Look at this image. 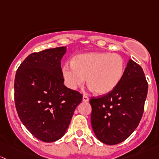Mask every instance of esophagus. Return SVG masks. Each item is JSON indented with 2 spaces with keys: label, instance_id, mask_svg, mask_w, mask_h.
<instances>
[{
  "label": "esophagus",
  "instance_id": "34e87169",
  "mask_svg": "<svg viewBox=\"0 0 159 159\" xmlns=\"http://www.w3.org/2000/svg\"><path fill=\"white\" fill-rule=\"evenodd\" d=\"M83 102H88V101H89V97H88V96H83Z\"/></svg>",
  "mask_w": 159,
  "mask_h": 159
}]
</instances>
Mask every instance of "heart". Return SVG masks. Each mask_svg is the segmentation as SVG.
<instances>
[{"label":"heart","mask_w":159,"mask_h":159,"mask_svg":"<svg viewBox=\"0 0 159 159\" xmlns=\"http://www.w3.org/2000/svg\"><path fill=\"white\" fill-rule=\"evenodd\" d=\"M125 63L123 57L108 52L80 53L71 63L62 68L65 84L75 90L86 83L96 95L103 96L112 92L123 76Z\"/></svg>","instance_id":"1"}]
</instances>
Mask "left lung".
I'll use <instances>...</instances> for the list:
<instances>
[{
    "label": "left lung",
    "mask_w": 159,
    "mask_h": 159,
    "mask_svg": "<svg viewBox=\"0 0 159 159\" xmlns=\"http://www.w3.org/2000/svg\"><path fill=\"white\" fill-rule=\"evenodd\" d=\"M147 93L143 70L130 59L115 89L89 100L92 128L96 138L109 145L126 139L139 124Z\"/></svg>",
    "instance_id": "obj_1"
}]
</instances>
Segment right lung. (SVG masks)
<instances>
[{
	"mask_svg": "<svg viewBox=\"0 0 159 159\" xmlns=\"http://www.w3.org/2000/svg\"><path fill=\"white\" fill-rule=\"evenodd\" d=\"M66 47L31 53L20 65L14 100L20 119L38 139L53 142L66 133L83 96L64 86L61 59Z\"/></svg>",
	"mask_w": 159,
	"mask_h": 159,
	"instance_id": "add662e5",
	"label": "right lung"
}]
</instances>
